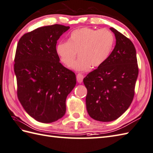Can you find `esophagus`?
Segmentation results:
<instances>
[{
    "label": "esophagus",
    "instance_id": "34e87169",
    "mask_svg": "<svg viewBox=\"0 0 153 153\" xmlns=\"http://www.w3.org/2000/svg\"><path fill=\"white\" fill-rule=\"evenodd\" d=\"M83 79H84V76L83 74H78L76 75V79H77V82L79 83H82V80H83Z\"/></svg>",
    "mask_w": 153,
    "mask_h": 153
}]
</instances>
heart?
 <instances>
[{
    "mask_svg": "<svg viewBox=\"0 0 153 153\" xmlns=\"http://www.w3.org/2000/svg\"><path fill=\"white\" fill-rule=\"evenodd\" d=\"M114 35L109 30L82 27L73 30L67 42H59L56 52L61 62L67 67L72 66L76 53L79 58L73 66L79 72L98 67L105 62L113 48Z\"/></svg>",
    "mask_w": 153,
    "mask_h": 153,
    "instance_id": "heart-1",
    "label": "heart"
}]
</instances>
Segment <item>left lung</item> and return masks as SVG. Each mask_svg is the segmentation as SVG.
Here are the masks:
<instances>
[{
    "mask_svg": "<svg viewBox=\"0 0 153 153\" xmlns=\"http://www.w3.org/2000/svg\"><path fill=\"white\" fill-rule=\"evenodd\" d=\"M110 29L116 38L113 50L104 63L83 80L88 114L101 122L117 119L130 106L138 76L134 44L113 27Z\"/></svg>",
    "mask_w": 153,
    "mask_h": 153,
    "instance_id": "obj_1",
    "label": "left lung"
}]
</instances>
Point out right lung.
Instances as JSON below:
<instances>
[{"label":"right lung","instance_id":"add662e5","mask_svg":"<svg viewBox=\"0 0 153 153\" xmlns=\"http://www.w3.org/2000/svg\"><path fill=\"white\" fill-rule=\"evenodd\" d=\"M70 27H42L26 33L17 46L14 72L18 97L29 116L42 123L63 117L65 101L76 84V75L59 62L57 40Z\"/></svg>","mask_w":153,"mask_h":153}]
</instances>
